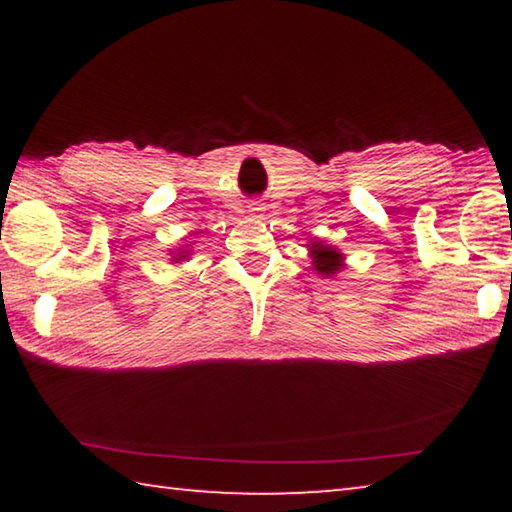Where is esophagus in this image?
Wrapping results in <instances>:
<instances>
[{
	"label": "esophagus",
	"mask_w": 512,
	"mask_h": 512,
	"mask_svg": "<svg viewBox=\"0 0 512 512\" xmlns=\"http://www.w3.org/2000/svg\"><path fill=\"white\" fill-rule=\"evenodd\" d=\"M248 212H250V216H253L255 221H259V219H262V216H264V207L259 205V203H253V205H250Z\"/></svg>",
	"instance_id": "34e87169"
}]
</instances>
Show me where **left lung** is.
Masks as SVG:
<instances>
[{"mask_svg": "<svg viewBox=\"0 0 512 512\" xmlns=\"http://www.w3.org/2000/svg\"><path fill=\"white\" fill-rule=\"evenodd\" d=\"M311 253H314V268L323 275H332L341 268V253H336L332 246L316 244L311 246Z\"/></svg>", "mask_w": 512, "mask_h": 512, "instance_id": "1", "label": "left lung"}]
</instances>
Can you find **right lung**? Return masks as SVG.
<instances>
[{"label":"right lung","mask_w":512,"mask_h":512,"mask_svg":"<svg viewBox=\"0 0 512 512\" xmlns=\"http://www.w3.org/2000/svg\"><path fill=\"white\" fill-rule=\"evenodd\" d=\"M180 257H185V255H178V257H176V259H180Z\"/></svg>","instance_id":"add662e5"}]
</instances>
